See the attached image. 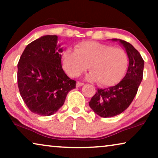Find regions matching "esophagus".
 Masks as SVG:
<instances>
[{
	"label": "esophagus",
	"mask_w": 158,
	"mask_h": 158,
	"mask_svg": "<svg viewBox=\"0 0 158 158\" xmlns=\"http://www.w3.org/2000/svg\"><path fill=\"white\" fill-rule=\"evenodd\" d=\"M83 85H84V83H81V82H77L76 87L79 88V87H81V86H83Z\"/></svg>",
	"instance_id": "1"
}]
</instances>
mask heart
I'll use <instances>...</instances> for the list:
<instances>
[{
	"instance_id": "obj_1",
	"label": "heart",
	"mask_w": 158,
	"mask_h": 158,
	"mask_svg": "<svg viewBox=\"0 0 158 158\" xmlns=\"http://www.w3.org/2000/svg\"><path fill=\"white\" fill-rule=\"evenodd\" d=\"M64 70L71 77H77L87 70V78L103 86L118 83L128 68L127 52L109 44L88 41L75 46V52L64 51L62 55Z\"/></svg>"
}]
</instances>
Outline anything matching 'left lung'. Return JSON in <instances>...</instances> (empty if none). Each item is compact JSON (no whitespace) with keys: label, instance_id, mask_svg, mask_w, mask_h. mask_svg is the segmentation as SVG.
<instances>
[{"label":"left lung","instance_id":"1","mask_svg":"<svg viewBox=\"0 0 158 158\" xmlns=\"http://www.w3.org/2000/svg\"><path fill=\"white\" fill-rule=\"evenodd\" d=\"M127 52L129 67L124 78L117 85L106 88H98L89 102L91 109L103 118L112 117L122 114L132 102L143 77L144 60L139 52L130 43L118 39Z\"/></svg>","mask_w":158,"mask_h":158}]
</instances>
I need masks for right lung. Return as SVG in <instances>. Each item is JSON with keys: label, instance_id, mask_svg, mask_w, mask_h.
Returning <instances> with one entry per match:
<instances>
[{"label": "right lung", "instance_id": "add662e5", "mask_svg": "<svg viewBox=\"0 0 158 158\" xmlns=\"http://www.w3.org/2000/svg\"><path fill=\"white\" fill-rule=\"evenodd\" d=\"M62 51L57 36H43L26 47L19 61L21 96L30 111L40 116L56 113L75 88L76 82L62 68Z\"/></svg>", "mask_w": 158, "mask_h": 158}]
</instances>
